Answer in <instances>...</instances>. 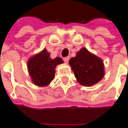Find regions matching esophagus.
Returning a JSON list of instances; mask_svg holds the SVG:
<instances>
[{"label":"esophagus","instance_id":"obj_1","mask_svg":"<svg viewBox=\"0 0 128 128\" xmlns=\"http://www.w3.org/2000/svg\"><path fill=\"white\" fill-rule=\"evenodd\" d=\"M64 61L65 63H68V61H69V58L68 57H66V58H64Z\"/></svg>","mask_w":128,"mask_h":128}]
</instances>
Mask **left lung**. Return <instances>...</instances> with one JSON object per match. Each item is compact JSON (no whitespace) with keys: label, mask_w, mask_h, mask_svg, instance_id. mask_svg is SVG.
Masks as SVG:
<instances>
[{"label":"left lung","mask_w":128,"mask_h":128,"mask_svg":"<svg viewBox=\"0 0 128 128\" xmlns=\"http://www.w3.org/2000/svg\"><path fill=\"white\" fill-rule=\"evenodd\" d=\"M69 64L77 81L83 86L94 85L104 76L102 60L85 48L80 49L76 57L70 59Z\"/></svg>","instance_id":"1"}]
</instances>
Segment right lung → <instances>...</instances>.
I'll return each mask as SVG.
<instances>
[{"label":"right lung","mask_w":128,"mask_h":128,"mask_svg":"<svg viewBox=\"0 0 128 128\" xmlns=\"http://www.w3.org/2000/svg\"><path fill=\"white\" fill-rule=\"evenodd\" d=\"M62 63L60 58L51 59L46 48L31 57L28 61V69L33 84L39 86L48 85L55 78L56 66Z\"/></svg>","instance_id":"obj_1"}]
</instances>
